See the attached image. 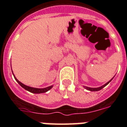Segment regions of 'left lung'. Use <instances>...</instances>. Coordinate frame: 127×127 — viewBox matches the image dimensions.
I'll return each instance as SVG.
<instances>
[{"instance_id":"8db88e82","label":"left lung","mask_w":127,"mask_h":127,"mask_svg":"<svg viewBox=\"0 0 127 127\" xmlns=\"http://www.w3.org/2000/svg\"><path fill=\"white\" fill-rule=\"evenodd\" d=\"M113 79V78L112 79H110L108 82H107L106 84H105L104 85H103V86H101V87H98V88H90V87H85V86H84V88H86L87 90H90V91H92V92H95V91H99V90H101L102 88H103L105 87H106V85H108V83H109Z\"/></svg>"}]
</instances>
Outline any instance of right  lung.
<instances>
[{"label": "right lung", "instance_id": "1", "mask_svg": "<svg viewBox=\"0 0 127 127\" xmlns=\"http://www.w3.org/2000/svg\"><path fill=\"white\" fill-rule=\"evenodd\" d=\"M13 75L14 76L15 79V80L17 81L19 85H21V87H22L23 88H24L25 90H28V91L32 93H33V94H41V93H45L46 92H48V90H50L51 88L53 87V85L50 86V87H46V88H33V87H28V86H26V85H24L23 83H22L21 82H20L15 77V75L13 73Z\"/></svg>", "mask_w": 127, "mask_h": 127}]
</instances>
